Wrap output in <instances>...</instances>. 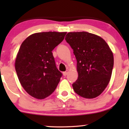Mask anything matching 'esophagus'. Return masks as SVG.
I'll list each match as a JSON object with an SVG mask.
<instances>
[{
	"instance_id": "obj_1",
	"label": "esophagus",
	"mask_w": 129,
	"mask_h": 129,
	"mask_svg": "<svg viewBox=\"0 0 129 129\" xmlns=\"http://www.w3.org/2000/svg\"><path fill=\"white\" fill-rule=\"evenodd\" d=\"M68 70H67V71L63 72V76H66L68 75Z\"/></svg>"
}]
</instances>
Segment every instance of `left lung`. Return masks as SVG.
Returning a JSON list of instances; mask_svg holds the SVG:
<instances>
[{
  "instance_id": "obj_1",
  "label": "left lung",
  "mask_w": 129,
  "mask_h": 129,
  "mask_svg": "<svg viewBox=\"0 0 129 129\" xmlns=\"http://www.w3.org/2000/svg\"><path fill=\"white\" fill-rule=\"evenodd\" d=\"M65 40L77 60L78 78L72 86L77 94L86 99L99 96L110 82L113 54L105 40L86 31L69 32Z\"/></svg>"
}]
</instances>
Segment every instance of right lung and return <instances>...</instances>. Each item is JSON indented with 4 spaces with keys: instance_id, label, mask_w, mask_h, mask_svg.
<instances>
[{
    "instance_id": "right-lung-1",
    "label": "right lung",
    "mask_w": 129,
    "mask_h": 129,
    "mask_svg": "<svg viewBox=\"0 0 129 129\" xmlns=\"http://www.w3.org/2000/svg\"><path fill=\"white\" fill-rule=\"evenodd\" d=\"M66 32L36 33L23 42L15 60L21 85L28 94L43 99L55 90L62 73L56 68L52 50L64 39Z\"/></svg>"
}]
</instances>
